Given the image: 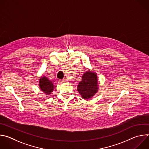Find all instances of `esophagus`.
<instances>
[{"label": "esophagus", "instance_id": "esophagus-1", "mask_svg": "<svg viewBox=\"0 0 149 149\" xmlns=\"http://www.w3.org/2000/svg\"><path fill=\"white\" fill-rule=\"evenodd\" d=\"M59 81L61 82H67V79H63L62 80H60Z\"/></svg>", "mask_w": 149, "mask_h": 149}]
</instances>
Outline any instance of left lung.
<instances>
[{
    "instance_id": "1",
    "label": "left lung",
    "mask_w": 149,
    "mask_h": 149,
    "mask_svg": "<svg viewBox=\"0 0 149 149\" xmlns=\"http://www.w3.org/2000/svg\"><path fill=\"white\" fill-rule=\"evenodd\" d=\"M97 74L94 71L88 70L82 74V79L77 86V90L85 100L92 98L98 91Z\"/></svg>"
}]
</instances>
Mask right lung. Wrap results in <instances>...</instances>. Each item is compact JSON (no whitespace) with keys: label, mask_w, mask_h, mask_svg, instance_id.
Returning <instances> with one entry per match:
<instances>
[{"label":"right lung","mask_w":149,"mask_h":149,"mask_svg":"<svg viewBox=\"0 0 149 149\" xmlns=\"http://www.w3.org/2000/svg\"><path fill=\"white\" fill-rule=\"evenodd\" d=\"M39 86L40 90L48 95H50L54 89V86L52 82L44 75L40 77L39 79Z\"/></svg>","instance_id":"add662e5"}]
</instances>
